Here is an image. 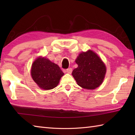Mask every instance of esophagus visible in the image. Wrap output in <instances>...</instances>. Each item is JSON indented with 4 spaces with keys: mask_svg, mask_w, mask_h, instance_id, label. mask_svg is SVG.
Segmentation results:
<instances>
[{
    "mask_svg": "<svg viewBox=\"0 0 135 135\" xmlns=\"http://www.w3.org/2000/svg\"><path fill=\"white\" fill-rule=\"evenodd\" d=\"M66 72H67V73H68V74H71V73H72V71H73V69L71 68H68V69H67L66 70Z\"/></svg>",
    "mask_w": 135,
    "mask_h": 135,
    "instance_id": "esophagus-1",
    "label": "esophagus"
}]
</instances>
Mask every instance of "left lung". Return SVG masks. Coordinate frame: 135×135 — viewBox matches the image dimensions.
Here are the masks:
<instances>
[{"instance_id":"obj_1","label":"left lung","mask_w":135,"mask_h":135,"mask_svg":"<svg viewBox=\"0 0 135 135\" xmlns=\"http://www.w3.org/2000/svg\"><path fill=\"white\" fill-rule=\"evenodd\" d=\"M75 62L78 67L72 75L80 86L94 89L102 84L106 73L104 63L97 54L91 50L79 54Z\"/></svg>"}]
</instances>
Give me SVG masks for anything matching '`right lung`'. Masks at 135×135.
I'll return each mask as SVG.
<instances>
[{
    "label": "right lung",
    "instance_id": "obj_1",
    "mask_svg": "<svg viewBox=\"0 0 135 135\" xmlns=\"http://www.w3.org/2000/svg\"><path fill=\"white\" fill-rule=\"evenodd\" d=\"M64 73L60 67L46 58L37 59L33 62L31 75L39 88L50 90L56 87Z\"/></svg>",
    "mask_w": 135,
    "mask_h": 135
}]
</instances>
